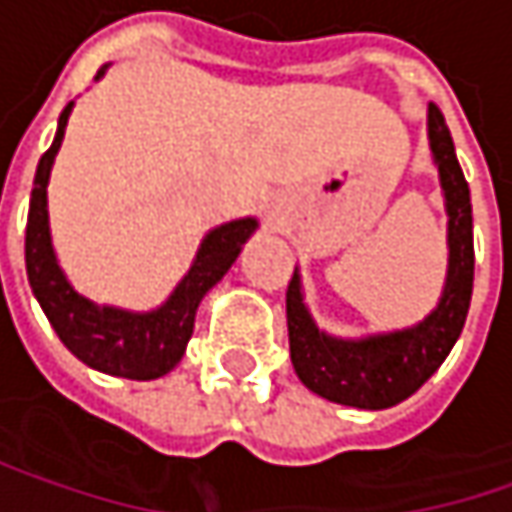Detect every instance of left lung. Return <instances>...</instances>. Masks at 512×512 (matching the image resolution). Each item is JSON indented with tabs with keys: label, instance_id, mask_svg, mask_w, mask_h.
Here are the masks:
<instances>
[{
	"label": "left lung",
	"instance_id": "8db88e82",
	"mask_svg": "<svg viewBox=\"0 0 512 512\" xmlns=\"http://www.w3.org/2000/svg\"><path fill=\"white\" fill-rule=\"evenodd\" d=\"M429 150L440 179V194L446 205V281L435 310L423 321L371 336H333L321 330L304 301L301 275L295 269L286 289V327L289 356L298 379L330 403L342 406L391 408L411 397L429 376L435 374L455 347L464 330L469 298H472V202L464 170L458 165L449 127L435 104L426 115Z\"/></svg>",
	"mask_w": 512,
	"mask_h": 512
}]
</instances>
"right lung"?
I'll use <instances>...</instances> for the list:
<instances>
[{
  "label": "right lung",
  "mask_w": 512,
  "mask_h": 512,
  "mask_svg": "<svg viewBox=\"0 0 512 512\" xmlns=\"http://www.w3.org/2000/svg\"><path fill=\"white\" fill-rule=\"evenodd\" d=\"M109 63L101 66L95 80H101ZM75 101H69L57 118L54 141L43 153L34 191L28 205V226H25V272L34 298L40 301L43 313L51 321L60 342L75 353L77 359L95 371L124 379H159L173 371L182 356L188 339L194 333V318L199 301L208 289L223 281L231 263L243 252V243L257 231L255 217H240L223 226L211 228L185 278L167 295L156 310H124L112 304H95L92 298L80 295L66 278L48 226V179L54 156L66 136L69 115Z\"/></svg>",
  "instance_id": "1"
}]
</instances>
